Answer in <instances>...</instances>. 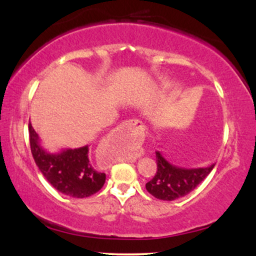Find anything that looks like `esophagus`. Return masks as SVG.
<instances>
[{"label":"esophagus","mask_w":256,"mask_h":256,"mask_svg":"<svg viewBox=\"0 0 256 256\" xmlns=\"http://www.w3.org/2000/svg\"><path fill=\"white\" fill-rule=\"evenodd\" d=\"M120 128H122V131L128 132L132 140H138V142H140V140H143V137H144V125H143V122H140V120H126V122H124L120 125Z\"/></svg>","instance_id":"obj_1"}]
</instances>
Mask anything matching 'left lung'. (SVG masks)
<instances>
[{"label":"left lung","mask_w":256,"mask_h":256,"mask_svg":"<svg viewBox=\"0 0 256 256\" xmlns=\"http://www.w3.org/2000/svg\"><path fill=\"white\" fill-rule=\"evenodd\" d=\"M156 154L158 171L150 182L146 184V189L154 198L164 201H173L192 192L213 170V165L200 168H184L172 165L162 156Z\"/></svg>","instance_id":"8db88e82"}]
</instances>
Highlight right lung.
<instances>
[{
	"instance_id": "1",
	"label": "right lung",
	"mask_w": 256,
	"mask_h": 256,
	"mask_svg": "<svg viewBox=\"0 0 256 256\" xmlns=\"http://www.w3.org/2000/svg\"><path fill=\"white\" fill-rule=\"evenodd\" d=\"M30 146L34 162L52 188L71 198H89L101 190L106 182L104 173L91 164L89 146L49 152L44 149L36 131L28 124Z\"/></svg>"
}]
</instances>
